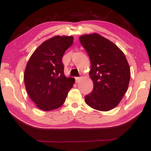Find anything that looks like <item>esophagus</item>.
I'll list each match as a JSON object with an SVG mask.
<instances>
[{
  "instance_id": "esophagus-1",
  "label": "esophagus",
  "mask_w": 151,
  "mask_h": 151,
  "mask_svg": "<svg viewBox=\"0 0 151 151\" xmlns=\"http://www.w3.org/2000/svg\"><path fill=\"white\" fill-rule=\"evenodd\" d=\"M81 77H76V83H79V81H81Z\"/></svg>"
}]
</instances>
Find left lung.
Wrapping results in <instances>:
<instances>
[{"mask_svg": "<svg viewBox=\"0 0 151 151\" xmlns=\"http://www.w3.org/2000/svg\"><path fill=\"white\" fill-rule=\"evenodd\" d=\"M91 63L89 76L93 89L85 102L97 111H109L119 104L129 86L131 70L123 52L97 33L79 37Z\"/></svg>", "mask_w": 151, "mask_h": 151, "instance_id": "obj_1", "label": "left lung"}]
</instances>
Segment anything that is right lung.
<instances>
[{"mask_svg":"<svg viewBox=\"0 0 151 151\" xmlns=\"http://www.w3.org/2000/svg\"><path fill=\"white\" fill-rule=\"evenodd\" d=\"M72 36H55L45 40L30 56L24 73L25 87L38 108L50 111L65 103L75 83L64 75L62 59L73 43Z\"/></svg>","mask_w":151,"mask_h":151,"instance_id":"right-lung-1","label":"right lung"}]
</instances>
